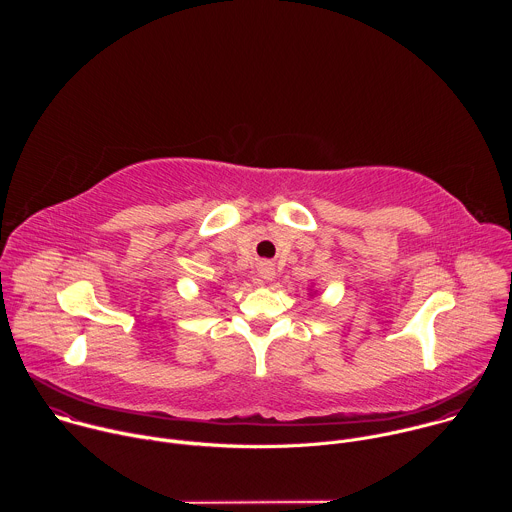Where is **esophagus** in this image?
Masks as SVG:
<instances>
[{
  "instance_id": "1",
  "label": "esophagus",
  "mask_w": 512,
  "mask_h": 512,
  "mask_svg": "<svg viewBox=\"0 0 512 512\" xmlns=\"http://www.w3.org/2000/svg\"><path fill=\"white\" fill-rule=\"evenodd\" d=\"M259 277H261L263 281H271V279L275 277V267H273V263H261V265H259Z\"/></svg>"
}]
</instances>
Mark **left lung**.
Masks as SVG:
<instances>
[{"label": "left lung", "instance_id": "8db88e82", "mask_svg": "<svg viewBox=\"0 0 512 512\" xmlns=\"http://www.w3.org/2000/svg\"><path fill=\"white\" fill-rule=\"evenodd\" d=\"M316 291H318V289H316ZM316 291H314V289H310V296H312V298L316 296Z\"/></svg>", "mask_w": 512, "mask_h": 512}]
</instances>
